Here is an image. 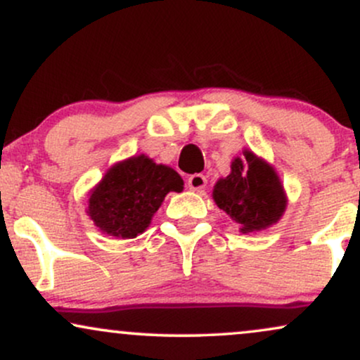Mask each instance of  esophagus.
<instances>
[{
  "mask_svg": "<svg viewBox=\"0 0 360 360\" xmlns=\"http://www.w3.org/2000/svg\"><path fill=\"white\" fill-rule=\"evenodd\" d=\"M188 186H189V189H193V191H203V189L206 188V177L203 174L189 176Z\"/></svg>",
  "mask_w": 360,
  "mask_h": 360,
  "instance_id": "obj_1",
  "label": "esophagus"
}]
</instances>
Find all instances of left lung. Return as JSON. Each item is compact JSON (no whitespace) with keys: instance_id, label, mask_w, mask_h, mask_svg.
<instances>
[{"instance_id":"left-lung-1","label":"left lung","mask_w":360,"mask_h":360,"mask_svg":"<svg viewBox=\"0 0 360 360\" xmlns=\"http://www.w3.org/2000/svg\"><path fill=\"white\" fill-rule=\"evenodd\" d=\"M213 200L240 225L242 233L260 232L278 223L288 205L278 172L250 150L235 157L232 172L214 184Z\"/></svg>"}]
</instances>
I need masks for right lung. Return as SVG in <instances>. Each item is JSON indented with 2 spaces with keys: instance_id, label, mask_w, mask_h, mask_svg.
Returning a JSON list of instances; mask_svg holds the SVG:
<instances>
[{
  "instance_id": "1",
  "label": "right lung",
  "mask_w": 360,
  "mask_h": 360,
  "mask_svg": "<svg viewBox=\"0 0 360 360\" xmlns=\"http://www.w3.org/2000/svg\"><path fill=\"white\" fill-rule=\"evenodd\" d=\"M183 179L174 169L147 155L130 157L108 169L89 194L88 214L103 233L135 238L146 232L167 193H181Z\"/></svg>"
}]
</instances>
